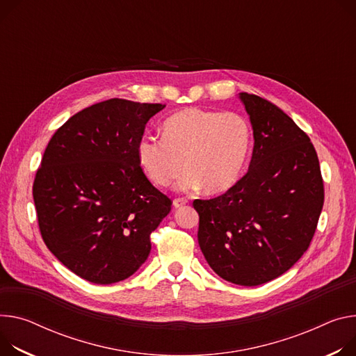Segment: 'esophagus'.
<instances>
[{
	"label": "esophagus",
	"instance_id": "1",
	"mask_svg": "<svg viewBox=\"0 0 356 356\" xmlns=\"http://www.w3.org/2000/svg\"><path fill=\"white\" fill-rule=\"evenodd\" d=\"M188 203V200L187 199H184V197H177V199H175L173 200V206L177 209V207H181V206H184V204H187Z\"/></svg>",
	"mask_w": 356,
	"mask_h": 356
}]
</instances>
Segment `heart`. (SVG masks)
I'll return each mask as SVG.
<instances>
[{
	"label": "heart",
	"mask_w": 356,
	"mask_h": 356,
	"mask_svg": "<svg viewBox=\"0 0 356 356\" xmlns=\"http://www.w3.org/2000/svg\"><path fill=\"white\" fill-rule=\"evenodd\" d=\"M250 143L251 127L240 113L188 108L163 122L161 139L143 136L136 154L153 184L169 186L184 168L179 188L202 186L207 195H217L238 180Z\"/></svg>",
	"instance_id": "b5f03b06"
}]
</instances>
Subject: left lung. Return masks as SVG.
Listing matches in <instances>:
<instances>
[{
	"label": "left lung",
	"mask_w": 356,
	"mask_h": 356,
	"mask_svg": "<svg viewBox=\"0 0 356 356\" xmlns=\"http://www.w3.org/2000/svg\"><path fill=\"white\" fill-rule=\"evenodd\" d=\"M252 124L248 172L224 195L195 200L199 245L222 280L254 286L308 250L324 206V181L308 135L278 106L240 93Z\"/></svg>",
	"instance_id": "1"
}]
</instances>
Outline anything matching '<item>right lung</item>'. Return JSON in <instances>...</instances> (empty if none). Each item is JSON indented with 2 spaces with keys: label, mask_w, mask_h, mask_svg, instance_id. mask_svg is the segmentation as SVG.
<instances>
[{
  "label": "right lung",
  "mask_w": 356,
  "mask_h": 356,
  "mask_svg": "<svg viewBox=\"0 0 356 356\" xmlns=\"http://www.w3.org/2000/svg\"><path fill=\"white\" fill-rule=\"evenodd\" d=\"M166 105L108 99L51 138L32 196L44 243L93 284H113L147 260L150 234L172 200L146 177L136 154L146 123Z\"/></svg>",
  "instance_id": "right-lung-1"
}]
</instances>
